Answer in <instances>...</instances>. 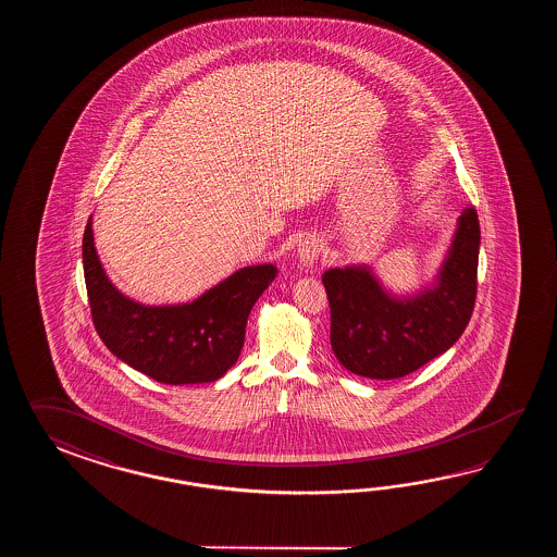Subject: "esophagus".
Instances as JSON below:
<instances>
[{
	"instance_id": "1",
	"label": "esophagus",
	"mask_w": 557,
	"mask_h": 557,
	"mask_svg": "<svg viewBox=\"0 0 557 557\" xmlns=\"http://www.w3.org/2000/svg\"><path fill=\"white\" fill-rule=\"evenodd\" d=\"M322 247H324L322 240H320L319 237H314V235H308L307 238H302V243L298 245V250H296L298 262H300L302 267L310 269L314 262L319 261Z\"/></svg>"
}]
</instances>
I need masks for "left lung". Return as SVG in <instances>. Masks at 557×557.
Instances as JSON below:
<instances>
[{
  "instance_id": "1",
  "label": "left lung",
  "mask_w": 557,
  "mask_h": 557,
  "mask_svg": "<svg viewBox=\"0 0 557 557\" xmlns=\"http://www.w3.org/2000/svg\"><path fill=\"white\" fill-rule=\"evenodd\" d=\"M478 255L480 221L468 207L434 281L418 293H392L370 264L329 269L322 283L336 360L358 376L394 380L444 355L472 319Z\"/></svg>"
}]
</instances>
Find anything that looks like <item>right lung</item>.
Returning <instances> with one entry per match:
<instances>
[{"mask_svg":"<svg viewBox=\"0 0 557 557\" xmlns=\"http://www.w3.org/2000/svg\"><path fill=\"white\" fill-rule=\"evenodd\" d=\"M91 219L84 233L85 286L95 331L107 348L161 384L223 379L245 344L250 308L273 283L276 267H243L193 302L147 307L109 281L95 249Z\"/></svg>","mask_w":557,"mask_h":557,"instance_id":"obj_1","label":"right lung"}]
</instances>
